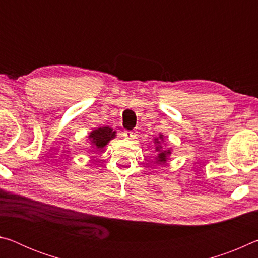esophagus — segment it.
I'll list each match as a JSON object with an SVG mask.
<instances>
[{
	"mask_svg": "<svg viewBox=\"0 0 258 258\" xmlns=\"http://www.w3.org/2000/svg\"><path fill=\"white\" fill-rule=\"evenodd\" d=\"M124 137L126 138V139H130V140H132V139H135L138 137L137 135V132H135V131H124Z\"/></svg>",
	"mask_w": 258,
	"mask_h": 258,
	"instance_id": "obj_1",
	"label": "esophagus"
}]
</instances>
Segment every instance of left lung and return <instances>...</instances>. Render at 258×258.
Segmentation results:
<instances>
[{
  "label": "left lung",
  "instance_id": "8db88e82",
  "mask_svg": "<svg viewBox=\"0 0 258 258\" xmlns=\"http://www.w3.org/2000/svg\"><path fill=\"white\" fill-rule=\"evenodd\" d=\"M160 139H163V135H160L159 137ZM155 143L156 145H158L159 143V141H158V139H155ZM159 146L158 147H156V150L157 151H159L160 149H159ZM171 154V150H167V151H159V154H158V158H157V163L158 164H163V163H166V160H167V156Z\"/></svg>",
  "mask_w": 258,
  "mask_h": 258
}]
</instances>
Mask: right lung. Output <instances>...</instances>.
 <instances>
[{"instance_id":"right-lung-1","label":"right lung","mask_w":258,"mask_h":258,"mask_svg":"<svg viewBox=\"0 0 258 258\" xmlns=\"http://www.w3.org/2000/svg\"><path fill=\"white\" fill-rule=\"evenodd\" d=\"M115 131H112V128L106 126V127H100L98 130L92 131L89 135V139L94 149H102L111 139L115 138Z\"/></svg>"}]
</instances>
